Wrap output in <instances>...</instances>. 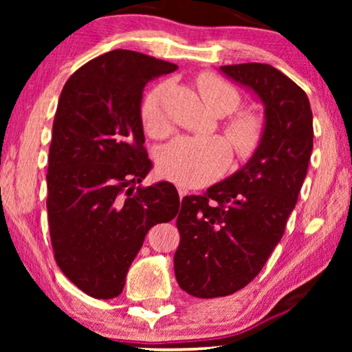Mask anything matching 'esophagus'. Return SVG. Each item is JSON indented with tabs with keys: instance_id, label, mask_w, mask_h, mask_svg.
<instances>
[{
	"instance_id": "esophagus-1",
	"label": "esophagus",
	"mask_w": 352,
	"mask_h": 352,
	"mask_svg": "<svg viewBox=\"0 0 352 352\" xmlns=\"http://www.w3.org/2000/svg\"><path fill=\"white\" fill-rule=\"evenodd\" d=\"M177 194H179V197L182 199V197H186L187 194H189V190L186 189V187H182V186H177Z\"/></svg>"
}]
</instances>
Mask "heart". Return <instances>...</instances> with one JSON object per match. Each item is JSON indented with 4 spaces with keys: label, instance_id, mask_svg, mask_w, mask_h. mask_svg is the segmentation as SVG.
I'll list each match as a JSON object with an SVG mask.
<instances>
[{
    "label": "heart",
    "instance_id": "heart-1",
    "mask_svg": "<svg viewBox=\"0 0 352 352\" xmlns=\"http://www.w3.org/2000/svg\"><path fill=\"white\" fill-rule=\"evenodd\" d=\"M200 98L214 115H229L242 104L240 91L213 74H201L197 78ZM168 83L152 88L141 104V122L148 136L163 139L171 133V122L165 102ZM224 134L232 144L239 158H250L261 146L264 136L263 120L252 112H240L224 123ZM230 162L229 144L221 138L195 139L179 138L162 148L158 170L168 179L182 186H205L226 171Z\"/></svg>",
    "mask_w": 352,
    "mask_h": 352
}]
</instances>
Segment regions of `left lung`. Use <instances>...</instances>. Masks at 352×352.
Listing matches in <instances>:
<instances>
[{
  "label": "left lung",
  "instance_id": "left-lung-1",
  "mask_svg": "<svg viewBox=\"0 0 352 352\" xmlns=\"http://www.w3.org/2000/svg\"><path fill=\"white\" fill-rule=\"evenodd\" d=\"M221 70L259 96L266 126L242 170L182 199L175 274L195 298L232 295L261 272L296 205L314 138L309 99L280 70L258 62Z\"/></svg>",
  "mask_w": 352,
  "mask_h": 352
}]
</instances>
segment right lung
<instances>
[{"instance_id":"1","label":"right lung","mask_w":352,"mask_h":352,"mask_svg":"<svg viewBox=\"0 0 352 352\" xmlns=\"http://www.w3.org/2000/svg\"><path fill=\"white\" fill-rule=\"evenodd\" d=\"M176 64L115 50L80 67L57 104L47 157V223L54 259L98 300L123 292L152 226L179 211L170 182L138 186L152 162L144 147L142 89Z\"/></svg>"}]
</instances>
